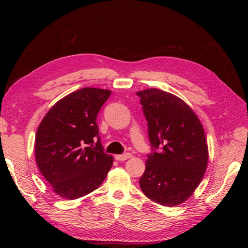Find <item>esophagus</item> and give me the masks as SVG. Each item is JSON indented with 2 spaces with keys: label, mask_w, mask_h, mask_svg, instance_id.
<instances>
[{
  "label": "esophagus",
  "mask_w": 248,
  "mask_h": 248,
  "mask_svg": "<svg viewBox=\"0 0 248 248\" xmlns=\"http://www.w3.org/2000/svg\"><path fill=\"white\" fill-rule=\"evenodd\" d=\"M132 155L130 153H125V154H121V155H116L115 158L118 160V161H124L126 159H129L131 158Z\"/></svg>",
  "instance_id": "1"
}]
</instances>
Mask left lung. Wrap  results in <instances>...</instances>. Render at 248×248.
Returning a JSON list of instances; mask_svg holds the SVG:
<instances>
[{
    "mask_svg": "<svg viewBox=\"0 0 248 248\" xmlns=\"http://www.w3.org/2000/svg\"><path fill=\"white\" fill-rule=\"evenodd\" d=\"M137 95L151 145L140 189L157 204L177 206L191 196L204 177L208 164L204 129L193 110L177 96L158 89ZM157 148L162 151L157 153Z\"/></svg>",
    "mask_w": 248,
    "mask_h": 248,
    "instance_id": "1",
    "label": "left lung"
}]
</instances>
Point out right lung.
Returning <instances> with one entry per match:
<instances>
[{"mask_svg": "<svg viewBox=\"0 0 248 248\" xmlns=\"http://www.w3.org/2000/svg\"><path fill=\"white\" fill-rule=\"evenodd\" d=\"M110 91L82 88L65 96L41 121L35 139L39 170L58 196L76 200L101 185L112 166L104 152L97 115Z\"/></svg>", "mask_w": 248, "mask_h": 248, "instance_id": "add662e5", "label": "right lung"}]
</instances>
